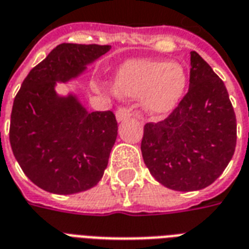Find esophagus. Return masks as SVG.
I'll list each match as a JSON object with an SVG mask.
<instances>
[{
    "instance_id": "1",
    "label": "esophagus",
    "mask_w": 249,
    "mask_h": 249,
    "mask_svg": "<svg viewBox=\"0 0 249 249\" xmlns=\"http://www.w3.org/2000/svg\"><path fill=\"white\" fill-rule=\"evenodd\" d=\"M130 115H132V113H130V109H129V108H119L116 111V120L119 121V123H121V121L129 119Z\"/></svg>"
}]
</instances>
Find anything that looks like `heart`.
Segmentation results:
<instances>
[{
	"label": "heart",
	"instance_id": "b5f03b06",
	"mask_svg": "<svg viewBox=\"0 0 249 249\" xmlns=\"http://www.w3.org/2000/svg\"><path fill=\"white\" fill-rule=\"evenodd\" d=\"M188 77L180 64L167 60H129L115 74V91L125 98H140L151 116L167 115L179 106Z\"/></svg>",
	"mask_w": 249,
	"mask_h": 249
}]
</instances>
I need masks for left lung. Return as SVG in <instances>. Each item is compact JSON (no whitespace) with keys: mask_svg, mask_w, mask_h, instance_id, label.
Listing matches in <instances>:
<instances>
[{"mask_svg":"<svg viewBox=\"0 0 249 249\" xmlns=\"http://www.w3.org/2000/svg\"><path fill=\"white\" fill-rule=\"evenodd\" d=\"M236 146V117L226 86L191 52L189 89L170 116L143 129L142 158L164 187L192 192L222 175Z\"/></svg>","mask_w":249,"mask_h":249,"instance_id":"left-lung-1","label":"left lung"}]
</instances>
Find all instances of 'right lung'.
Segmentation results:
<instances>
[{
	"mask_svg": "<svg viewBox=\"0 0 249 249\" xmlns=\"http://www.w3.org/2000/svg\"><path fill=\"white\" fill-rule=\"evenodd\" d=\"M111 45H57L28 73L10 121L13 154L28 179L56 195H74L103 178L117 137L111 111L89 112L78 95H60L57 83L79 78Z\"/></svg>",
	"mask_w": 249,
	"mask_h": 249,
	"instance_id": "add662e5",
	"label": "right lung"
}]
</instances>
